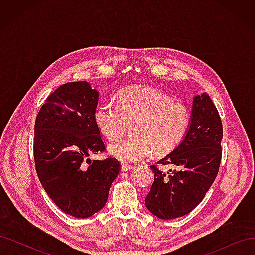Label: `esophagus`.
Wrapping results in <instances>:
<instances>
[{"mask_svg":"<svg viewBox=\"0 0 255 255\" xmlns=\"http://www.w3.org/2000/svg\"><path fill=\"white\" fill-rule=\"evenodd\" d=\"M132 169H134L133 165H128V164H122L121 165V171L122 172L129 171V170H132Z\"/></svg>","mask_w":255,"mask_h":255,"instance_id":"esophagus-1","label":"esophagus"}]
</instances>
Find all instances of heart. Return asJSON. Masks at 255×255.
<instances>
[{
    "label": "heart",
    "instance_id": "1",
    "mask_svg": "<svg viewBox=\"0 0 255 255\" xmlns=\"http://www.w3.org/2000/svg\"><path fill=\"white\" fill-rule=\"evenodd\" d=\"M96 126L107 139L117 140L132 123L133 135L110 145L112 155L122 161H141L153 151L170 153L181 143L190 126L189 107L155 88L134 86L122 89L117 102L100 104Z\"/></svg>",
    "mask_w": 255,
    "mask_h": 255
}]
</instances>
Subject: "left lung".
I'll return each instance as SVG.
<instances>
[{
	"label": "left lung",
	"mask_w": 255,
	"mask_h": 255,
	"mask_svg": "<svg viewBox=\"0 0 255 255\" xmlns=\"http://www.w3.org/2000/svg\"><path fill=\"white\" fill-rule=\"evenodd\" d=\"M222 134L220 116L210 96L195 97L186 136L151 166L154 182L144 202L153 215L160 219L179 218L202 201L219 170ZM158 164L174 169L164 172Z\"/></svg>",
	"instance_id": "left-lung-1"
}]
</instances>
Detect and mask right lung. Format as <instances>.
Masks as SVG:
<instances>
[{
    "mask_svg": "<svg viewBox=\"0 0 255 255\" xmlns=\"http://www.w3.org/2000/svg\"><path fill=\"white\" fill-rule=\"evenodd\" d=\"M98 100L86 81L66 83L47 98L35 122L37 175L54 203L76 218L103 208L121 168L113 157L89 159L105 151L94 119Z\"/></svg>",
    "mask_w": 255,
    "mask_h": 255,
    "instance_id": "add662e5",
    "label": "right lung"
}]
</instances>
